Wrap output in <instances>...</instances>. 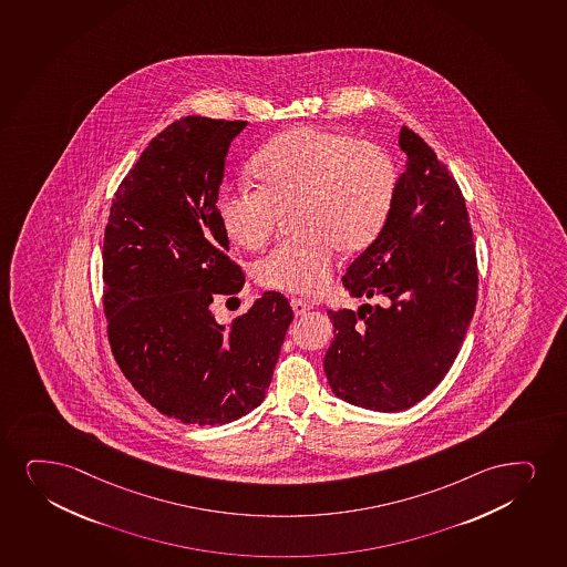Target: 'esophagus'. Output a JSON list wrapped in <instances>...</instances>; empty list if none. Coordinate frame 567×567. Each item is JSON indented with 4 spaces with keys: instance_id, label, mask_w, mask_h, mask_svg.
Instances as JSON below:
<instances>
[{
    "instance_id": "1",
    "label": "esophagus",
    "mask_w": 567,
    "mask_h": 567,
    "mask_svg": "<svg viewBox=\"0 0 567 567\" xmlns=\"http://www.w3.org/2000/svg\"><path fill=\"white\" fill-rule=\"evenodd\" d=\"M290 308H292L293 315L296 317H301V315L308 313L311 306H309L308 301L303 300H292L290 301Z\"/></svg>"
}]
</instances>
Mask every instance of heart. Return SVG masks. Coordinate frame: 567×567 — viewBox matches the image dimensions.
Segmentation results:
<instances>
[{
    "instance_id": "1",
    "label": "heart",
    "mask_w": 567,
    "mask_h": 567,
    "mask_svg": "<svg viewBox=\"0 0 567 567\" xmlns=\"http://www.w3.org/2000/svg\"><path fill=\"white\" fill-rule=\"evenodd\" d=\"M258 190L219 198L217 219L233 245L256 252L292 214L296 237L254 267L261 287L315 296L329 285L334 250L361 252L382 231L395 190V169L382 148L348 133L296 127L254 156Z\"/></svg>"
}]
</instances>
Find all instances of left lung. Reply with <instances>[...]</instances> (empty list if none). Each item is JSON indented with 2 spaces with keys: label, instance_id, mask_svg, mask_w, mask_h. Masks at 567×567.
<instances>
[{
  "label": "left lung",
  "instance_id": "obj_1",
  "mask_svg": "<svg viewBox=\"0 0 567 567\" xmlns=\"http://www.w3.org/2000/svg\"><path fill=\"white\" fill-rule=\"evenodd\" d=\"M406 154L382 231L342 277L353 298L385 306L329 311L324 372L336 398L399 413L445 378L475 309L477 264L458 185L426 141L401 127Z\"/></svg>",
  "mask_w": 567,
  "mask_h": 567
}]
</instances>
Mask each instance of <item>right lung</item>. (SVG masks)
Returning a JSON list of instances; mask_svg holds the SVG:
<instances>
[{
  "mask_svg": "<svg viewBox=\"0 0 567 567\" xmlns=\"http://www.w3.org/2000/svg\"><path fill=\"white\" fill-rule=\"evenodd\" d=\"M246 122L187 116L158 133L112 198L103 243L109 340L141 398L183 424L221 426L266 399L292 309L264 292L219 324L216 296L245 287L217 219L225 156Z\"/></svg>",
  "mask_w": 567,
  "mask_h": 567,
  "instance_id": "add662e5",
  "label": "right lung"
}]
</instances>
